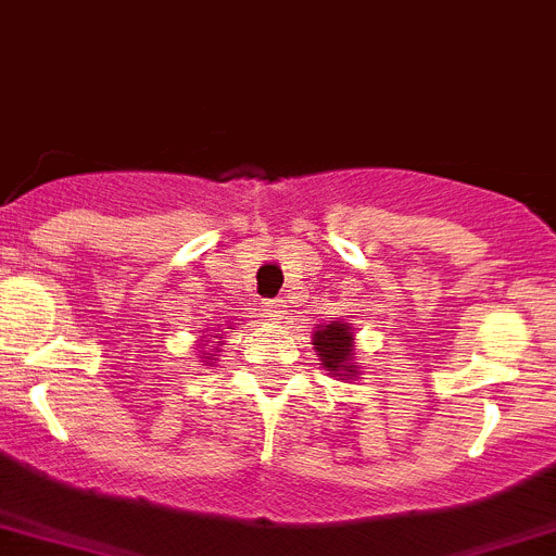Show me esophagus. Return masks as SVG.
Listing matches in <instances>:
<instances>
[{
    "mask_svg": "<svg viewBox=\"0 0 556 556\" xmlns=\"http://www.w3.org/2000/svg\"><path fill=\"white\" fill-rule=\"evenodd\" d=\"M264 315H267L269 320H275V324H278V320H283V317H287V303H283L281 298L267 301V303H264Z\"/></svg>",
    "mask_w": 556,
    "mask_h": 556,
    "instance_id": "34e87169",
    "label": "esophagus"
}]
</instances>
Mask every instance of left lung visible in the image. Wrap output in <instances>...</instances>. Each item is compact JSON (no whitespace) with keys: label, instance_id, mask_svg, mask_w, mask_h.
<instances>
[{"label":"left lung","instance_id":"obj_1","mask_svg":"<svg viewBox=\"0 0 556 556\" xmlns=\"http://www.w3.org/2000/svg\"><path fill=\"white\" fill-rule=\"evenodd\" d=\"M312 345H315L317 359L326 371L340 379L359 377V365L354 363V329H351V324L329 320L326 326H315Z\"/></svg>","mask_w":556,"mask_h":556}]
</instances>
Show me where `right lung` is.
<instances>
[{
  "instance_id": "add662e5",
  "label": "right lung",
  "mask_w": 556,
  "mask_h": 556,
  "mask_svg": "<svg viewBox=\"0 0 556 556\" xmlns=\"http://www.w3.org/2000/svg\"><path fill=\"white\" fill-rule=\"evenodd\" d=\"M227 329H232V326H227ZM225 334H227V331H225ZM213 337H216V345H211V349L202 351V354H199V359H202V363H211V359H219V345L225 343V340H222L219 334H213V331H211V334H207L205 340H202V349H205V345L211 343ZM211 365H213V363H211Z\"/></svg>"
}]
</instances>
